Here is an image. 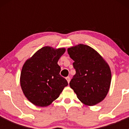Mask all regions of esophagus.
Listing matches in <instances>:
<instances>
[{"mask_svg": "<svg viewBox=\"0 0 129 129\" xmlns=\"http://www.w3.org/2000/svg\"><path fill=\"white\" fill-rule=\"evenodd\" d=\"M66 80H67V82L69 83L70 82V80H71V78H70L69 77H66Z\"/></svg>", "mask_w": 129, "mask_h": 129, "instance_id": "34e87169", "label": "esophagus"}]
</instances>
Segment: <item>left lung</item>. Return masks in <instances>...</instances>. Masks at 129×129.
Masks as SVG:
<instances>
[{"label": "left lung", "instance_id": "left-lung-1", "mask_svg": "<svg viewBox=\"0 0 129 129\" xmlns=\"http://www.w3.org/2000/svg\"><path fill=\"white\" fill-rule=\"evenodd\" d=\"M74 61L76 74L69 83L77 98L87 105H95L106 97L111 82V71L108 63L96 50L79 44L67 49Z\"/></svg>", "mask_w": 129, "mask_h": 129}]
</instances>
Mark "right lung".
<instances>
[{
	"label": "right lung",
	"mask_w": 129,
	"mask_h": 129,
	"mask_svg": "<svg viewBox=\"0 0 129 129\" xmlns=\"http://www.w3.org/2000/svg\"><path fill=\"white\" fill-rule=\"evenodd\" d=\"M65 48H41L26 60L20 74V85L25 96L35 105L48 106L59 97L65 87L66 79L60 75L58 59Z\"/></svg>",
	"instance_id": "add662e5"
}]
</instances>
